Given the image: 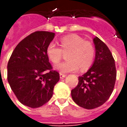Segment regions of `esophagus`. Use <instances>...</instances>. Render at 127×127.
<instances>
[{
  "mask_svg": "<svg viewBox=\"0 0 127 127\" xmlns=\"http://www.w3.org/2000/svg\"><path fill=\"white\" fill-rule=\"evenodd\" d=\"M66 76V74H63V73H60V78L63 79L64 77H65Z\"/></svg>",
  "mask_w": 127,
  "mask_h": 127,
  "instance_id": "esophagus-1",
  "label": "esophagus"
}]
</instances>
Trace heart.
I'll return each mask as SVG.
<instances>
[{
  "label": "heart",
  "instance_id": "heart-1",
  "mask_svg": "<svg viewBox=\"0 0 127 127\" xmlns=\"http://www.w3.org/2000/svg\"><path fill=\"white\" fill-rule=\"evenodd\" d=\"M61 48L54 43L47 45L46 54L53 63H58L64 54H66L68 61L56 64L54 69L61 73L77 71L80 67L82 71L88 69L92 65L95 56V49L91 42L77 35H69L60 41Z\"/></svg>",
  "mask_w": 127,
  "mask_h": 127
}]
</instances>
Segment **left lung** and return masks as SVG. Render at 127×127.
Segmentation results:
<instances>
[{
	"instance_id": "left-lung-1",
	"label": "left lung",
	"mask_w": 127,
	"mask_h": 127,
	"mask_svg": "<svg viewBox=\"0 0 127 127\" xmlns=\"http://www.w3.org/2000/svg\"><path fill=\"white\" fill-rule=\"evenodd\" d=\"M95 58L88 71L78 78L71 91L73 100L79 106L91 109L105 103L112 95L116 79L114 59L106 45L96 36Z\"/></svg>"
}]
</instances>
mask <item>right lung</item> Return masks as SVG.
Segmentation results:
<instances>
[{
    "label": "right lung",
    "instance_id": "add662e5",
    "mask_svg": "<svg viewBox=\"0 0 127 127\" xmlns=\"http://www.w3.org/2000/svg\"><path fill=\"white\" fill-rule=\"evenodd\" d=\"M54 36L55 33L47 31L31 34L18 43L8 62L10 87L21 103L29 107L37 108L50 101L60 80L46 54Z\"/></svg>",
    "mask_w": 127,
    "mask_h": 127
}]
</instances>
